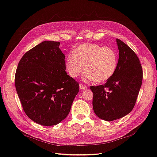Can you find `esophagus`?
I'll return each instance as SVG.
<instances>
[{
	"label": "esophagus",
	"instance_id": "obj_1",
	"mask_svg": "<svg viewBox=\"0 0 157 157\" xmlns=\"http://www.w3.org/2000/svg\"><path fill=\"white\" fill-rule=\"evenodd\" d=\"M79 89H82V90H84V89H87V86H85L84 84H79Z\"/></svg>",
	"mask_w": 157,
	"mask_h": 157
}]
</instances>
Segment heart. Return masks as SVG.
Instances as JSON below:
<instances>
[{
	"instance_id": "heart-1",
	"label": "heart",
	"mask_w": 157,
	"mask_h": 157,
	"mask_svg": "<svg viewBox=\"0 0 157 157\" xmlns=\"http://www.w3.org/2000/svg\"><path fill=\"white\" fill-rule=\"evenodd\" d=\"M118 62V55L112 48L95 44H83L66 56V66L72 78L78 77L85 67V80L101 83L113 75Z\"/></svg>"
}]
</instances>
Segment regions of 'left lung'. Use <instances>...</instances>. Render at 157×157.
Instances as JSON below:
<instances>
[{
	"label": "left lung",
	"mask_w": 157,
	"mask_h": 157,
	"mask_svg": "<svg viewBox=\"0 0 157 157\" xmlns=\"http://www.w3.org/2000/svg\"><path fill=\"white\" fill-rule=\"evenodd\" d=\"M119 50L118 66L103 85L91 86L93 108L98 117L112 121L121 118L134 108L142 84L143 70L139 57L124 42L116 39Z\"/></svg>",
	"instance_id": "8db88e82"
}]
</instances>
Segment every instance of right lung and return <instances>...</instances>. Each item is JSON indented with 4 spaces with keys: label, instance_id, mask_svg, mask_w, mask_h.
Instances as JSON below:
<instances>
[{
    "label": "right lung",
    "instance_id": "add662e5",
    "mask_svg": "<svg viewBox=\"0 0 157 157\" xmlns=\"http://www.w3.org/2000/svg\"><path fill=\"white\" fill-rule=\"evenodd\" d=\"M58 41H45L25 53L15 75V86L29 118L55 125L70 112L79 84L66 72L65 55Z\"/></svg>",
    "mask_w": 157,
    "mask_h": 157
}]
</instances>
